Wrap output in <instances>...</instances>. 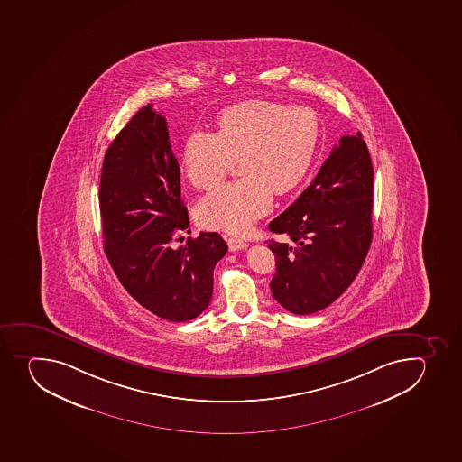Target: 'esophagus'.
Segmentation results:
<instances>
[{
	"label": "esophagus",
	"mask_w": 462,
	"mask_h": 462,
	"mask_svg": "<svg viewBox=\"0 0 462 462\" xmlns=\"http://www.w3.org/2000/svg\"><path fill=\"white\" fill-rule=\"evenodd\" d=\"M227 244H229L230 251H237L244 250L248 246L245 241H242V239H237V237L229 236L227 237Z\"/></svg>",
	"instance_id": "esophagus-1"
}]
</instances>
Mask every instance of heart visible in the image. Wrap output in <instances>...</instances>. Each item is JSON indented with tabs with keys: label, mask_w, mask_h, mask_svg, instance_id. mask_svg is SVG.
I'll return each instance as SVG.
<instances>
[{
	"label": "heart",
	"mask_w": 462,
	"mask_h": 462,
	"mask_svg": "<svg viewBox=\"0 0 462 462\" xmlns=\"http://www.w3.org/2000/svg\"><path fill=\"white\" fill-rule=\"evenodd\" d=\"M320 136L314 110L269 100L242 101L223 110L218 133H189L182 166L191 185L214 189L235 160L242 175L199 202V223L235 235L248 232L273 207V193H291L305 180Z\"/></svg>",
	"instance_id": "b5f03b06"
}]
</instances>
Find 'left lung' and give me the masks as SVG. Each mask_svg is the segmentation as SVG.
<instances>
[{
    "label": "left lung",
    "instance_id": "left-lung-1",
    "mask_svg": "<svg viewBox=\"0 0 462 462\" xmlns=\"http://www.w3.org/2000/svg\"><path fill=\"white\" fill-rule=\"evenodd\" d=\"M374 171L361 133L339 139L311 184L269 230L275 255L271 291L293 314L329 307L356 278L373 239Z\"/></svg>",
    "mask_w": 462,
    "mask_h": 462
}]
</instances>
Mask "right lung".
<instances>
[{
    "instance_id": "add662e5",
    "label": "right lung",
    "mask_w": 462,
    "mask_h": 462,
    "mask_svg": "<svg viewBox=\"0 0 462 462\" xmlns=\"http://www.w3.org/2000/svg\"><path fill=\"white\" fill-rule=\"evenodd\" d=\"M98 200L105 253L124 289L164 320L202 314L227 244L218 233L200 232L171 246L189 220L166 119L152 105L142 107L106 151Z\"/></svg>"
}]
</instances>
